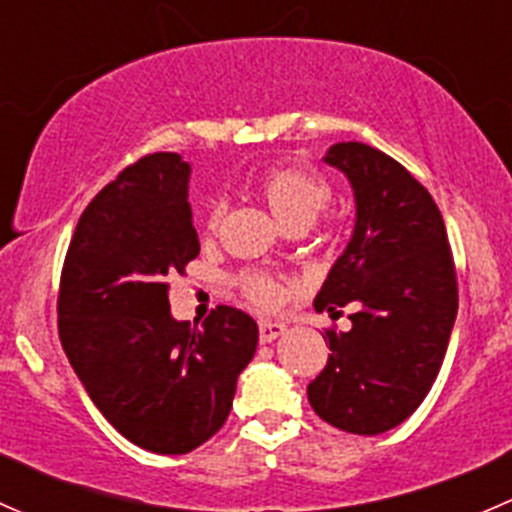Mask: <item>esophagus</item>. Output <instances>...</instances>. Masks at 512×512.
<instances>
[{
	"label": "esophagus",
	"instance_id": "obj_1",
	"mask_svg": "<svg viewBox=\"0 0 512 512\" xmlns=\"http://www.w3.org/2000/svg\"><path fill=\"white\" fill-rule=\"evenodd\" d=\"M285 332H287V324L272 322V319H262V322H260V342L262 344L275 342V339L282 337Z\"/></svg>",
	"mask_w": 512,
	"mask_h": 512
}]
</instances>
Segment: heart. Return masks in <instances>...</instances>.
Listing matches in <instances>:
<instances>
[{"mask_svg":"<svg viewBox=\"0 0 512 512\" xmlns=\"http://www.w3.org/2000/svg\"><path fill=\"white\" fill-rule=\"evenodd\" d=\"M257 195L265 200L270 213L280 220L282 225H309L314 223L324 205L329 203L327 180L319 178L317 173L294 165H277V168L265 170L255 183ZM225 205L220 200H213L203 215L205 235H213L223 220ZM242 289L247 297L260 307H277L285 297V289L277 285L272 277L265 275H245L242 277Z\"/></svg>","mask_w":512,"mask_h":512,"instance_id":"1","label":"heart"}]
</instances>
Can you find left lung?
Instances as JSON below:
<instances>
[{
  "label": "left lung",
  "mask_w": 512,
  "mask_h": 512,
  "mask_svg": "<svg viewBox=\"0 0 512 512\" xmlns=\"http://www.w3.org/2000/svg\"><path fill=\"white\" fill-rule=\"evenodd\" d=\"M324 163L349 180L354 230L314 297L354 304L349 332H327L329 361L307 386L319 418L356 436L404 423L426 399L458 312L446 225L428 190L366 143H334Z\"/></svg>",
  "instance_id": "obj_1"
}]
</instances>
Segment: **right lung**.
<instances>
[{"instance_id":"right-lung-1","label":"right lung","mask_w":512,"mask_h":512,"mask_svg":"<svg viewBox=\"0 0 512 512\" xmlns=\"http://www.w3.org/2000/svg\"><path fill=\"white\" fill-rule=\"evenodd\" d=\"M190 163L156 153L123 170L79 218L59 292V337L103 418L136 446L180 456L220 431L257 322L235 307L175 319L168 275L200 252Z\"/></svg>"}]
</instances>
